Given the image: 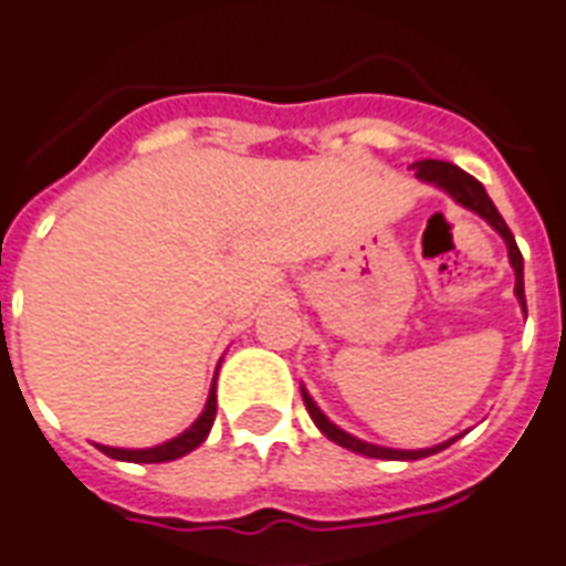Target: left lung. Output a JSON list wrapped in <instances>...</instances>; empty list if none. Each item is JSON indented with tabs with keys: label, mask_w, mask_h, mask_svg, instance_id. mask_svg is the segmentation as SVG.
Here are the masks:
<instances>
[{
	"label": "left lung",
	"mask_w": 566,
	"mask_h": 566,
	"mask_svg": "<svg viewBox=\"0 0 566 566\" xmlns=\"http://www.w3.org/2000/svg\"><path fill=\"white\" fill-rule=\"evenodd\" d=\"M411 169H415V175H418L420 180H429V184H436V187L447 189L450 196L459 201L462 207H468V210L479 212L482 219L491 224V228L500 233V237L505 239V245H509V260H512V269H514V277H517V283H514V295H517L520 306L526 310V292H523V254H520L517 242H514V233L509 230V224L503 221V216L496 212L494 201L488 198L485 187L479 184L476 178H470L468 171H462L459 166H453V163L447 160H418L411 163ZM301 395H304V403H306V411H310V418L315 420V427L324 432V436L329 438V441H336L338 447H347V450H354V453H361L368 455V459H427V455L438 453V450H444L447 444H438V447H429V450H388V447H377V444H365V441H359V438L347 436L345 429H338L336 423H329L327 418H324V411L318 409V406L312 403V397L306 395L304 388H301ZM455 441V438H453Z\"/></svg>",
	"instance_id": "left-lung-1"
}]
</instances>
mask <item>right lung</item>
<instances>
[{"label":"right lung","instance_id":"1","mask_svg":"<svg viewBox=\"0 0 566 566\" xmlns=\"http://www.w3.org/2000/svg\"><path fill=\"white\" fill-rule=\"evenodd\" d=\"M212 420H216V382H212L210 397H207V406L205 411H201V418H198L196 423L184 432V436L171 438V441H166V444L160 447H151V450H116V447H102V444H98V450H102L104 455H111V459H119V462H137V464L175 462V459H180V455L192 453V450H196L207 436H210Z\"/></svg>","mask_w":566,"mask_h":566}]
</instances>
